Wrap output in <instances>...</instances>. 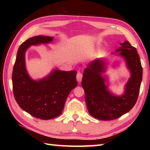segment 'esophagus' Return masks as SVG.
<instances>
[{"instance_id": "1", "label": "esophagus", "mask_w": 150, "mask_h": 150, "mask_svg": "<svg viewBox=\"0 0 150 150\" xmlns=\"http://www.w3.org/2000/svg\"><path fill=\"white\" fill-rule=\"evenodd\" d=\"M82 73H81L80 72H79L77 75V80L79 82H81L82 81Z\"/></svg>"}]
</instances>
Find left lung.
I'll return each mask as SVG.
<instances>
[{
	"label": "left lung",
	"mask_w": 150,
	"mask_h": 150,
	"mask_svg": "<svg viewBox=\"0 0 150 150\" xmlns=\"http://www.w3.org/2000/svg\"><path fill=\"white\" fill-rule=\"evenodd\" d=\"M115 53L124 59L130 73L122 95L114 94L108 88V77L104 74L108 64L105 59L93 60L84 70L81 84L86 103L91 115L99 120H114L128 113L134 106L139 93L142 68L137 49L126 40L112 54Z\"/></svg>",
	"instance_id": "obj_1"
}]
</instances>
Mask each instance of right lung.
I'll return each mask as SVG.
<instances>
[{
  "mask_svg": "<svg viewBox=\"0 0 150 150\" xmlns=\"http://www.w3.org/2000/svg\"><path fill=\"white\" fill-rule=\"evenodd\" d=\"M53 37L38 35L30 38L19 46L12 73L13 90L22 110L34 117L49 120L62 113L69 93L77 85L76 71L57 68L48 75L34 80L28 74L25 54L31 46L52 42Z\"/></svg>",
  "mask_w": 150,
  "mask_h": 150,
  "instance_id": "obj_1",
  "label": "right lung"
}]
</instances>
